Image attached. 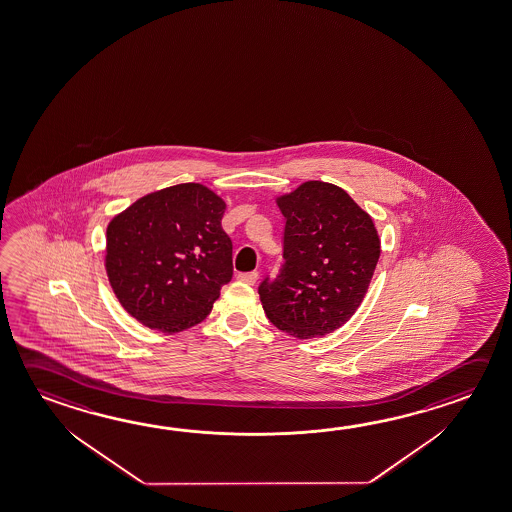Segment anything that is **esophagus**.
Masks as SVG:
<instances>
[{
	"label": "esophagus",
	"instance_id": "1",
	"mask_svg": "<svg viewBox=\"0 0 512 512\" xmlns=\"http://www.w3.org/2000/svg\"><path fill=\"white\" fill-rule=\"evenodd\" d=\"M257 278H259V273L257 271H250V273H239L237 275V280H241L244 284H255L257 282Z\"/></svg>",
	"mask_w": 512,
	"mask_h": 512
}]
</instances>
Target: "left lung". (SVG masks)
<instances>
[{"label": "left lung", "mask_w": 512, "mask_h": 512, "mask_svg": "<svg viewBox=\"0 0 512 512\" xmlns=\"http://www.w3.org/2000/svg\"><path fill=\"white\" fill-rule=\"evenodd\" d=\"M284 266L259 286L269 322L298 340L340 329L367 295L381 253L372 217L345 190L305 181L278 196Z\"/></svg>", "instance_id": "left-lung-1"}]
</instances>
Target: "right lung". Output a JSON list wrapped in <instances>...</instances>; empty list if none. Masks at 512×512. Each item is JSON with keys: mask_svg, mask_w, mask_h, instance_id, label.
Instances as JSON below:
<instances>
[{"mask_svg": "<svg viewBox=\"0 0 512 512\" xmlns=\"http://www.w3.org/2000/svg\"><path fill=\"white\" fill-rule=\"evenodd\" d=\"M226 203L201 183L136 199L109 221L106 271L118 302L154 331H185L207 318L234 275Z\"/></svg>", "mask_w": 512, "mask_h": 512, "instance_id": "1", "label": "right lung"}]
</instances>
